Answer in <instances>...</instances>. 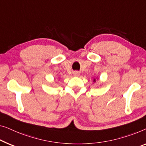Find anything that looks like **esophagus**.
<instances>
[{"label": "esophagus", "mask_w": 146, "mask_h": 146, "mask_svg": "<svg viewBox=\"0 0 146 146\" xmlns=\"http://www.w3.org/2000/svg\"><path fill=\"white\" fill-rule=\"evenodd\" d=\"M73 75H74V76H75V77H79V75H80V73L78 72V71H74Z\"/></svg>", "instance_id": "esophagus-1"}]
</instances>
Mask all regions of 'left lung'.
<instances>
[{
	"label": "left lung",
	"mask_w": 146,
	"mask_h": 146,
	"mask_svg": "<svg viewBox=\"0 0 146 146\" xmlns=\"http://www.w3.org/2000/svg\"><path fill=\"white\" fill-rule=\"evenodd\" d=\"M96 78H97V77H96ZM96 81V79H93V83H95Z\"/></svg>",
	"instance_id": "8db88e82"
}]
</instances>
